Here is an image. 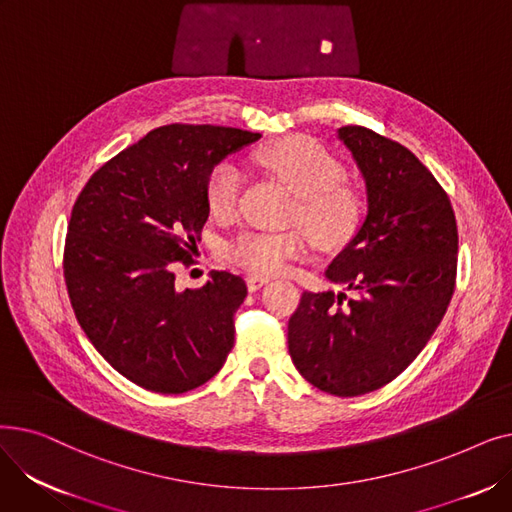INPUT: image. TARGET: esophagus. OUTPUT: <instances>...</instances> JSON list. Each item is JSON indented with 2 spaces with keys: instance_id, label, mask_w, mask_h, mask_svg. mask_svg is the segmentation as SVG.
<instances>
[{
  "instance_id": "1",
  "label": "esophagus",
  "mask_w": 512,
  "mask_h": 512,
  "mask_svg": "<svg viewBox=\"0 0 512 512\" xmlns=\"http://www.w3.org/2000/svg\"><path fill=\"white\" fill-rule=\"evenodd\" d=\"M270 280H267L265 276H255V274H249L247 276V286H249V290L253 292V290H259L263 284H267Z\"/></svg>"
}]
</instances>
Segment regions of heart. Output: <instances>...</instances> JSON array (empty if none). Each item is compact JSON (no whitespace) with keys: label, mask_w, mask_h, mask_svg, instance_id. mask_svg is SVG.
<instances>
[{"label":"heart","mask_w":512,"mask_h":512,"mask_svg":"<svg viewBox=\"0 0 512 512\" xmlns=\"http://www.w3.org/2000/svg\"><path fill=\"white\" fill-rule=\"evenodd\" d=\"M257 159L297 193L290 222L305 224L321 247H340L355 236L365 218V195L359 186L344 180L346 170L332 151L311 139H286L259 151ZM240 191L238 166L232 161L215 164L205 186L209 211L215 218L230 220L238 209ZM307 249L309 234L297 226L284 232H242L230 242L226 255L255 276H274Z\"/></svg>","instance_id":"1"}]
</instances>
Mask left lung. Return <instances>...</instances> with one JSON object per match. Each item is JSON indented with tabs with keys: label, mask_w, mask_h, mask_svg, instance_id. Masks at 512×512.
I'll return each mask as SVG.
<instances>
[{
	"label": "left lung",
	"mask_w": 512,
	"mask_h": 512,
	"mask_svg": "<svg viewBox=\"0 0 512 512\" xmlns=\"http://www.w3.org/2000/svg\"><path fill=\"white\" fill-rule=\"evenodd\" d=\"M367 184V218L328 265L346 292L305 290L288 353L315 388L351 398L390 384L423 351L456 284L459 230L440 182L415 153L365 126H342Z\"/></svg>",
	"instance_id": "8db88e82"
}]
</instances>
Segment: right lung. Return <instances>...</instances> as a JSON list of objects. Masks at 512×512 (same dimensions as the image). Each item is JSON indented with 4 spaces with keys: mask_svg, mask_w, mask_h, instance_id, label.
I'll list each match as a JSON object with an SVG mask.
<instances>
[{
    "mask_svg": "<svg viewBox=\"0 0 512 512\" xmlns=\"http://www.w3.org/2000/svg\"><path fill=\"white\" fill-rule=\"evenodd\" d=\"M259 137L159 126L105 161L76 197L62 261L68 297L99 355L132 384L182 394L226 363L245 280L215 270L201 288L178 292L174 263H193L213 166Z\"/></svg>",
    "mask_w": 512,
    "mask_h": 512,
    "instance_id": "obj_1",
    "label": "right lung"
}]
</instances>
